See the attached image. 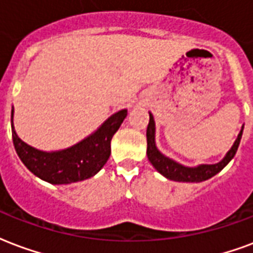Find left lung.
<instances>
[{
    "instance_id": "obj_1",
    "label": "left lung",
    "mask_w": 253,
    "mask_h": 253,
    "mask_svg": "<svg viewBox=\"0 0 253 253\" xmlns=\"http://www.w3.org/2000/svg\"><path fill=\"white\" fill-rule=\"evenodd\" d=\"M243 128L239 132L238 139L235 140L232 148L227 152V155L221 162H219L216 165L184 167V166L179 165V163L173 162L172 159L165 157L163 154L159 152V150L155 146V122H154L152 114H150V122H148L147 132H146V135H147V158L148 161L151 162V165L157 169V171H159L167 179H171L175 182H203V180L212 178L213 175H216L235 157L239 144H240V139H242Z\"/></svg>"
}]
</instances>
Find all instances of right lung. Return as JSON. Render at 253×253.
Masks as SVG:
<instances>
[{"instance_id":"obj_1","label":"right lung","mask_w":253,"mask_h":253,"mask_svg":"<svg viewBox=\"0 0 253 253\" xmlns=\"http://www.w3.org/2000/svg\"><path fill=\"white\" fill-rule=\"evenodd\" d=\"M127 110L111 115L98 130L80 143L66 150L43 152L33 148L19 139L13 126L11 110V136L19 159L34 175L51 184H69L94 176L106 165L111 152V139L118 131Z\"/></svg>"}]
</instances>
